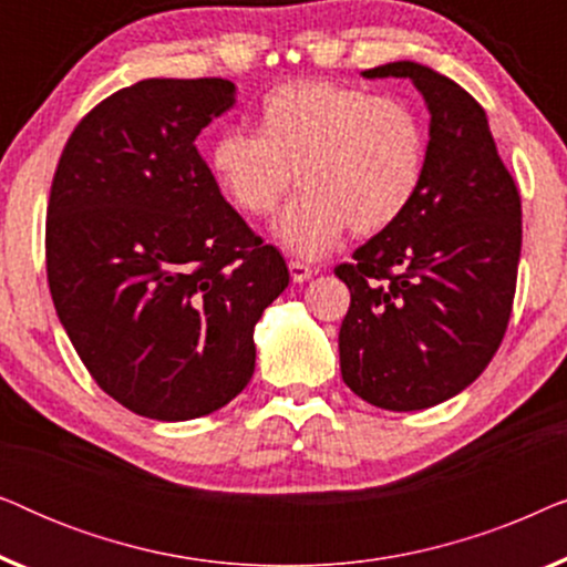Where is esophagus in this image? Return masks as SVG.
Instances as JSON below:
<instances>
[{"label": "esophagus", "instance_id": "esophagus-1", "mask_svg": "<svg viewBox=\"0 0 567 567\" xmlns=\"http://www.w3.org/2000/svg\"><path fill=\"white\" fill-rule=\"evenodd\" d=\"M289 274H291V281L293 284H305V281H309V278L315 276V270L309 268V266H305V262L291 260L289 262Z\"/></svg>", "mask_w": 567, "mask_h": 567}]
</instances>
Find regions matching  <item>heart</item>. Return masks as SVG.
<instances>
[{"label":"heart","instance_id":"1","mask_svg":"<svg viewBox=\"0 0 567 567\" xmlns=\"http://www.w3.org/2000/svg\"><path fill=\"white\" fill-rule=\"evenodd\" d=\"M429 128L400 97L324 80L286 82L258 107V134L224 131L208 169L239 214H274L293 175L301 190L276 221V239L299 258L336 250L348 229H390L421 190Z\"/></svg>","mask_w":567,"mask_h":567}]
</instances>
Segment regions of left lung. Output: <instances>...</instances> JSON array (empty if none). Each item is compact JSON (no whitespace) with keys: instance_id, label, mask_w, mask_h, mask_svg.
I'll return each mask as SVG.
<instances>
[{"instance_id":"8db88e82","label":"left lung","mask_w":567,"mask_h":567,"mask_svg":"<svg viewBox=\"0 0 567 567\" xmlns=\"http://www.w3.org/2000/svg\"><path fill=\"white\" fill-rule=\"evenodd\" d=\"M398 76L431 113L429 165L400 221L336 268L351 291L340 374L371 405L408 413L460 394L506 336L522 255V198L483 105L415 61L367 69Z\"/></svg>"}]
</instances>
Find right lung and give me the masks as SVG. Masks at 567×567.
I'll return each mask as SVG.
<instances>
[{"instance_id": "right-lung-1", "label": "right lung", "mask_w": 567, "mask_h": 567, "mask_svg": "<svg viewBox=\"0 0 567 567\" xmlns=\"http://www.w3.org/2000/svg\"><path fill=\"white\" fill-rule=\"evenodd\" d=\"M235 92L219 76L123 87L80 121L53 175V307L100 390L154 421L235 400L255 371V322L289 286L281 252L196 150Z\"/></svg>"}]
</instances>
